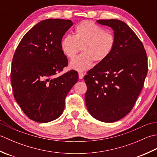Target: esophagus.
Wrapping results in <instances>:
<instances>
[{
  "instance_id": "34e87169",
  "label": "esophagus",
  "mask_w": 157,
  "mask_h": 157,
  "mask_svg": "<svg viewBox=\"0 0 157 157\" xmlns=\"http://www.w3.org/2000/svg\"><path fill=\"white\" fill-rule=\"evenodd\" d=\"M78 75H79V79H82L84 78V73H82V72H79V73H78Z\"/></svg>"
}]
</instances>
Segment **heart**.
<instances>
[{"label": "heart", "mask_w": 157, "mask_h": 157, "mask_svg": "<svg viewBox=\"0 0 157 157\" xmlns=\"http://www.w3.org/2000/svg\"><path fill=\"white\" fill-rule=\"evenodd\" d=\"M115 38L111 33L90 21H83L76 26L74 35H67L61 41V49L67 57L72 59L80 48L83 53L70 62L69 66L77 71H84L91 67L93 61L102 63L112 52Z\"/></svg>", "instance_id": "b5f03b06"}]
</instances>
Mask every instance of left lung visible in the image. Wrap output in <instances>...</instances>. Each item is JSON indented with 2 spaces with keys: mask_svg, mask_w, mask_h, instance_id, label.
Listing matches in <instances>:
<instances>
[{
  "mask_svg": "<svg viewBox=\"0 0 157 157\" xmlns=\"http://www.w3.org/2000/svg\"><path fill=\"white\" fill-rule=\"evenodd\" d=\"M96 21L113 29L115 44L109 57L84 76L86 105L93 117L113 123L128 115L136 103L147 75V55L142 42L125 22Z\"/></svg>",
  "mask_w": 157,
  "mask_h": 157,
  "instance_id": "obj_1",
  "label": "left lung"
}]
</instances>
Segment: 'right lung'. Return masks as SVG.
Segmentation results:
<instances>
[{
  "mask_svg": "<svg viewBox=\"0 0 157 157\" xmlns=\"http://www.w3.org/2000/svg\"><path fill=\"white\" fill-rule=\"evenodd\" d=\"M72 25L71 20H43L26 33L15 52L11 71L13 95L33 121L47 123L59 117L66 96L78 80L74 70L55 76L68 65L61 41Z\"/></svg>",
  "mask_w": 157,
  "mask_h": 157,
  "instance_id": "right-lung-1",
  "label": "right lung"
}]
</instances>
